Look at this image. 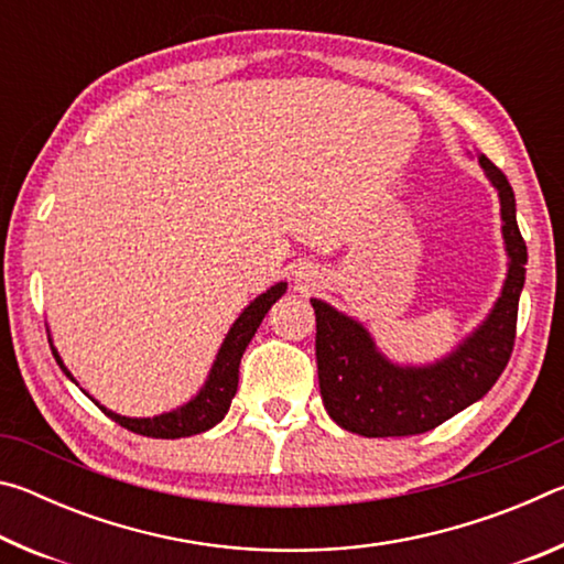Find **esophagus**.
<instances>
[{"label": "esophagus", "instance_id": "esophagus-1", "mask_svg": "<svg viewBox=\"0 0 564 564\" xmlns=\"http://www.w3.org/2000/svg\"><path fill=\"white\" fill-rule=\"evenodd\" d=\"M295 281H299V283H308V281H313V271H311V265H303L301 271H295Z\"/></svg>", "mask_w": 564, "mask_h": 564}]
</instances>
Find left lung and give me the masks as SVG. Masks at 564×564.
Segmentation results:
<instances>
[{
  "mask_svg": "<svg viewBox=\"0 0 564 564\" xmlns=\"http://www.w3.org/2000/svg\"><path fill=\"white\" fill-rule=\"evenodd\" d=\"M498 188L508 279L490 316L451 356L413 368L390 362L358 321L311 299L316 311V360L321 398L340 427L366 437H403L433 431L447 417L480 400L502 376L512 356L518 303L524 285L528 246L514 216L508 176L480 156Z\"/></svg>",
  "mask_w": 564,
  "mask_h": 564,
  "instance_id": "8db88e82",
  "label": "left lung"
}]
</instances>
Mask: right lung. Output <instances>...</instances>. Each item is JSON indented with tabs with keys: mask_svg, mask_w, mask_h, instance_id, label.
I'll return each instance as SVG.
<instances>
[{
	"mask_svg": "<svg viewBox=\"0 0 564 564\" xmlns=\"http://www.w3.org/2000/svg\"><path fill=\"white\" fill-rule=\"evenodd\" d=\"M283 293H285L283 281L271 285L269 291L261 293L259 299H256L241 313V316L236 318L231 330H228L221 350H218V356L214 360V368H212V373H208L206 386L198 390V395L194 400H188L186 405H181L176 410H171V413L156 415V417H127V415L111 413V410L99 405L97 400L94 398L91 400L113 420V423H119L121 427H127V431H131V433L147 435V437H166V441L206 433L208 427L221 423L224 415L228 413V408H231V400H234L236 388H238V366H241L243 350L248 343H251L253 333L259 330L261 321L265 318V313H269L271 305L279 301ZM52 352H54L56 362H59V368L72 378L69 370L64 368V362L59 358V352H56V348H52Z\"/></svg>",
	"mask_w": 564,
	"mask_h": 564,
	"instance_id": "1",
	"label": "right lung"
}]
</instances>
